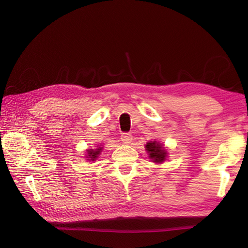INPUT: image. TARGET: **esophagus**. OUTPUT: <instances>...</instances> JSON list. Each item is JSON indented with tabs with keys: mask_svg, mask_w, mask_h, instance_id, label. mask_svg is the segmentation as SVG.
<instances>
[{
	"mask_svg": "<svg viewBox=\"0 0 248 248\" xmlns=\"http://www.w3.org/2000/svg\"><path fill=\"white\" fill-rule=\"evenodd\" d=\"M132 134L131 133H124L123 135H121V140H123L124 144H129L132 141Z\"/></svg>",
	"mask_w": 248,
	"mask_h": 248,
	"instance_id": "34e87169",
	"label": "esophagus"
}]
</instances>
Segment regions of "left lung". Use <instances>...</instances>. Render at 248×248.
Instances as JSON below:
<instances>
[{
    "mask_svg": "<svg viewBox=\"0 0 248 248\" xmlns=\"http://www.w3.org/2000/svg\"><path fill=\"white\" fill-rule=\"evenodd\" d=\"M146 148V150L148 151L149 156L151 159H154V162L162 163L165 160L166 152L159 143H156V141H149V143H147Z\"/></svg>",
    "mask_w": 248,
    "mask_h": 248,
    "instance_id": "obj_1",
    "label": "left lung"
}]
</instances>
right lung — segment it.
Segmentation results:
<instances>
[{
    "instance_id": "right-lung-1",
    "label": "right lung",
    "mask_w": 248,
    "mask_h": 248,
    "mask_svg": "<svg viewBox=\"0 0 248 248\" xmlns=\"http://www.w3.org/2000/svg\"><path fill=\"white\" fill-rule=\"evenodd\" d=\"M101 150H102V148L101 147H99L98 149H96V150H93V149H91V150H88L87 152H88V157L89 159H87V160H94V159H97L98 157V155H99V154L100 152H101Z\"/></svg>"
}]
</instances>
